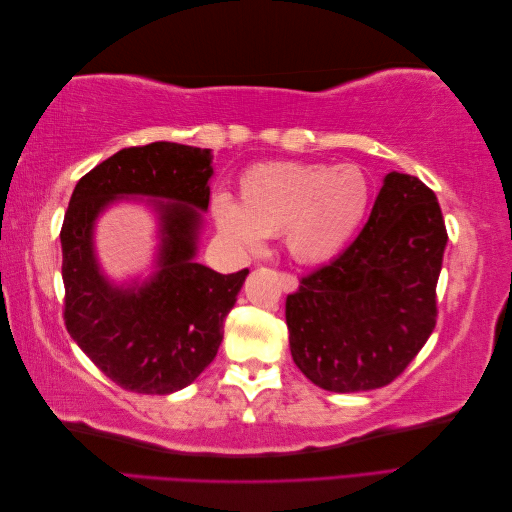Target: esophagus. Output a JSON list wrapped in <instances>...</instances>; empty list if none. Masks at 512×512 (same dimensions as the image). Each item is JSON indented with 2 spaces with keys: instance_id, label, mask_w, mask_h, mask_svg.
Listing matches in <instances>:
<instances>
[{
  "instance_id": "1",
  "label": "esophagus",
  "mask_w": 512,
  "mask_h": 512,
  "mask_svg": "<svg viewBox=\"0 0 512 512\" xmlns=\"http://www.w3.org/2000/svg\"><path fill=\"white\" fill-rule=\"evenodd\" d=\"M280 284H282L284 292H294V290L299 288V280L292 273H288V271L280 273Z\"/></svg>"
}]
</instances>
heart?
Returning a JSON list of instances; mask_svg holds the SVG:
<instances>
[{
	"instance_id": "heart-1",
	"label": "heart",
	"mask_w": 512,
	"mask_h": 512,
	"mask_svg": "<svg viewBox=\"0 0 512 512\" xmlns=\"http://www.w3.org/2000/svg\"><path fill=\"white\" fill-rule=\"evenodd\" d=\"M371 198L367 175L354 164L271 162L245 170L239 203L213 198V220L245 252L284 232L288 252L301 262L335 256L363 224Z\"/></svg>"
}]
</instances>
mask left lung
I'll return each instance as SVG.
<instances>
[{
	"instance_id": "left-lung-1",
	"label": "left lung",
	"mask_w": 512,
	"mask_h": 512,
	"mask_svg": "<svg viewBox=\"0 0 512 512\" xmlns=\"http://www.w3.org/2000/svg\"><path fill=\"white\" fill-rule=\"evenodd\" d=\"M446 241L433 190L386 175L359 237L288 294L290 352L303 374L333 393L391 384L436 329Z\"/></svg>"
}]
</instances>
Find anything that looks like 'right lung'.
Segmentation results:
<instances>
[{"instance_id": "right-lung-1", "label": "right lung", "mask_w": 512, "mask_h": 512, "mask_svg": "<svg viewBox=\"0 0 512 512\" xmlns=\"http://www.w3.org/2000/svg\"><path fill=\"white\" fill-rule=\"evenodd\" d=\"M211 175L209 149L160 141L117 151L72 192L59 232L64 322L79 348L121 389L175 393L218 354L224 320L250 269L222 275L194 260ZM121 195L171 200L154 201L163 222L159 271L128 289L108 283L93 254L97 215Z\"/></svg>"}]
</instances>
